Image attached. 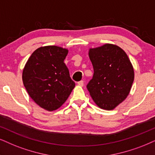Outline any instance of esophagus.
Segmentation results:
<instances>
[{
  "mask_svg": "<svg viewBox=\"0 0 155 155\" xmlns=\"http://www.w3.org/2000/svg\"><path fill=\"white\" fill-rule=\"evenodd\" d=\"M78 85L80 86V87H83L84 86V81H80L78 82Z\"/></svg>",
  "mask_w": 155,
  "mask_h": 155,
  "instance_id": "esophagus-1",
  "label": "esophagus"
}]
</instances>
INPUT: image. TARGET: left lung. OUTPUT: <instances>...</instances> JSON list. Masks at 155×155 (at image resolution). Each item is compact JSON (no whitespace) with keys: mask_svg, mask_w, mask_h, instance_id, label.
Returning a JSON list of instances; mask_svg holds the SVG:
<instances>
[{"mask_svg":"<svg viewBox=\"0 0 155 155\" xmlns=\"http://www.w3.org/2000/svg\"><path fill=\"white\" fill-rule=\"evenodd\" d=\"M89 56L94 75L87 87L99 108L112 110L130 94L134 79V68L122 48L111 44L91 48Z\"/></svg>","mask_w":155,"mask_h":155,"instance_id":"left-lung-1","label":"left lung"}]
</instances>
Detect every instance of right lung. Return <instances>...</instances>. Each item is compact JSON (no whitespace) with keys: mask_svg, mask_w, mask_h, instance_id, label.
Segmentation results:
<instances>
[{"mask_svg":"<svg viewBox=\"0 0 155 155\" xmlns=\"http://www.w3.org/2000/svg\"><path fill=\"white\" fill-rule=\"evenodd\" d=\"M68 50L46 46L33 52L23 68V85L31 99L41 108L52 111L67 100L75 83L64 61Z\"/></svg>","mask_w":155,"mask_h":155,"instance_id":"right-lung-1","label":"right lung"}]
</instances>
